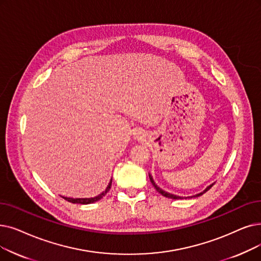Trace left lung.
Instances as JSON below:
<instances>
[{"mask_svg":"<svg viewBox=\"0 0 261 261\" xmlns=\"http://www.w3.org/2000/svg\"><path fill=\"white\" fill-rule=\"evenodd\" d=\"M149 179H150V181H151V184H152V186H153V188L156 190V192H159V193L160 194H162L163 196H165V197H168V198H172V199H181L182 197H180V196H176V195H174V194H171V193H167V192H165V191H163L162 189H160L155 184H154V181H153V179H152V177H151V175H149ZM212 186H213V184L211 185V186H209L205 191L203 192H201V193H199V194H196V195H194V197H198V196H200V195H202L203 193H206V192L208 191V190H210L211 188H212ZM193 197V196H192Z\"/></svg>","mask_w":261,"mask_h":261,"instance_id":"obj_1","label":"left lung"}]
</instances>
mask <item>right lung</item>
Masks as SVG:
<instances>
[{"label":"right lung","instance_id":"1","mask_svg":"<svg viewBox=\"0 0 261 261\" xmlns=\"http://www.w3.org/2000/svg\"><path fill=\"white\" fill-rule=\"evenodd\" d=\"M111 186H112V180L110 181V184H109V186H108V188L106 189L105 192H102V193L99 194V195L96 196V197H93V198H69V197H63V198L66 199L67 201L72 202V203H82V205H87V203H92V202L98 201L99 199L102 198V197L108 193V192L110 191Z\"/></svg>","mask_w":261,"mask_h":261}]
</instances>
